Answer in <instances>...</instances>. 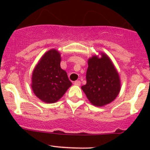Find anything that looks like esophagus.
Here are the masks:
<instances>
[{
	"instance_id": "1",
	"label": "esophagus",
	"mask_w": 150,
	"mask_h": 150,
	"mask_svg": "<svg viewBox=\"0 0 150 150\" xmlns=\"http://www.w3.org/2000/svg\"><path fill=\"white\" fill-rule=\"evenodd\" d=\"M81 81H75V82H74V84L75 85V86H80V85H81Z\"/></svg>"
}]
</instances>
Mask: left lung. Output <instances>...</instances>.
<instances>
[{"instance_id":"8db88e82","label":"left lung","mask_w":150,"mask_h":150,"mask_svg":"<svg viewBox=\"0 0 150 150\" xmlns=\"http://www.w3.org/2000/svg\"><path fill=\"white\" fill-rule=\"evenodd\" d=\"M100 55L88 60L86 84L81 87L89 102L96 107L111 103L121 88L120 76L112 60L104 53Z\"/></svg>"}]
</instances>
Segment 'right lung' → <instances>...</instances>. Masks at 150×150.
I'll use <instances>...</instances> for the list:
<instances>
[{
	"mask_svg": "<svg viewBox=\"0 0 150 150\" xmlns=\"http://www.w3.org/2000/svg\"><path fill=\"white\" fill-rule=\"evenodd\" d=\"M60 62L61 54L53 48L43 54L33 69L31 87L35 95L42 102H57L72 86Z\"/></svg>",
	"mask_w": 150,
	"mask_h": 150,
	"instance_id": "obj_1",
	"label": "right lung"
}]
</instances>
